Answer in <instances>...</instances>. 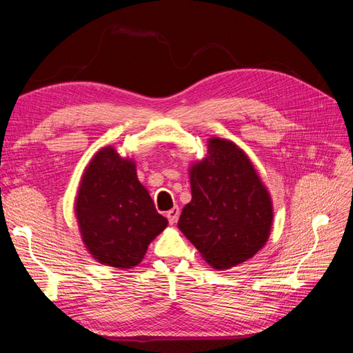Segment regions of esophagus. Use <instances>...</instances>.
<instances>
[{
    "label": "esophagus",
    "mask_w": 353,
    "mask_h": 353,
    "mask_svg": "<svg viewBox=\"0 0 353 353\" xmlns=\"http://www.w3.org/2000/svg\"><path fill=\"white\" fill-rule=\"evenodd\" d=\"M166 216L169 219V223L170 225H174V223L178 221V216H179V208L178 206H174L170 210H168Z\"/></svg>",
    "instance_id": "34e87169"
}]
</instances>
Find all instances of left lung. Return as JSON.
<instances>
[{
	"label": "left lung",
	"instance_id": "8db88e82",
	"mask_svg": "<svg viewBox=\"0 0 353 353\" xmlns=\"http://www.w3.org/2000/svg\"><path fill=\"white\" fill-rule=\"evenodd\" d=\"M191 201L178 221L212 268L230 270L268 241L274 210L270 191L241 148L212 137L208 154L190 166Z\"/></svg>",
	"mask_w": 353,
	"mask_h": 353
}]
</instances>
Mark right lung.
Segmentation results:
<instances>
[{
  "instance_id": "add662e5",
  "label": "right lung",
  "mask_w": 353,
  "mask_h": 353,
  "mask_svg": "<svg viewBox=\"0 0 353 353\" xmlns=\"http://www.w3.org/2000/svg\"><path fill=\"white\" fill-rule=\"evenodd\" d=\"M74 213L92 258L121 270L140 263L148 244L168 227L138 181L134 160L110 145L95 153L85 168Z\"/></svg>"
}]
</instances>
